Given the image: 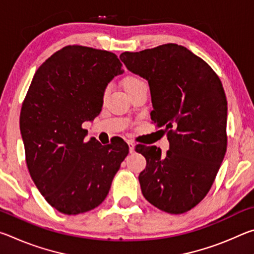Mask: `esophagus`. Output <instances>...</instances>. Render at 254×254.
Listing matches in <instances>:
<instances>
[{"label":"esophagus","instance_id":"34e87169","mask_svg":"<svg viewBox=\"0 0 254 254\" xmlns=\"http://www.w3.org/2000/svg\"><path fill=\"white\" fill-rule=\"evenodd\" d=\"M127 144H128V151H130V153H132L133 151H134V144H133L131 141H128Z\"/></svg>","mask_w":254,"mask_h":254}]
</instances>
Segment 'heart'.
<instances>
[{
	"label": "heart",
	"instance_id": "b5f03b06",
	"mask_svg": "<svg viewBox=\"0 0 254 254\" xmlns=\"http://www.w3.org/2000/svg\"><path fill=\"white\" fill-rule=\"evenodd\" d=\"M144 81L140 78V77L134 76V75H128L127 77H124L122 80V87L126 93H130L133 89H135L136 87H139L140 85H143Z\"/></svg>",
	"mask_w": 254,
	"mask_h": 254
}]
</instances>
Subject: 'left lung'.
Masks as SVG:
<instances>
[{"instance_id":"left-lung-1","label":"left lung","mask_w":254,"mask_h":254,"mask_svg":"<svg viewBox=\"0 0 254 254\" xmlns=\"http://www.w3.org/2000/svg\"><path fill=\"white\" fill-rule=\"evenodd\" d=\"M120 59L148 80L151 120L168 132L166 154L137 145L147 166L139 175L144 198L170 214H183L207 195L226 152L227 102L207 63L183 46L167 44Z\"/></svg>"}]
</instances>
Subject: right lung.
<instances>
[{
  "label": "right lung",
  "instance_id": "add662e5",
  "mask_svg": "<svg viewBox=\"0 0 254 254\" xmlns=\"http://www.w3.org/2000/svg\"><path fill=\"white\" fill-rule=\"evenodd\" d=\"M117 55L67 46L38 68L20 114L25 161L45 199L60 213L97 207L128 153L126 142H86L83 123L101 113L106 86L123 74Z\"/></svg>",
  "mask_w": 254,
  "mask_h": 254
}]
</instances>
